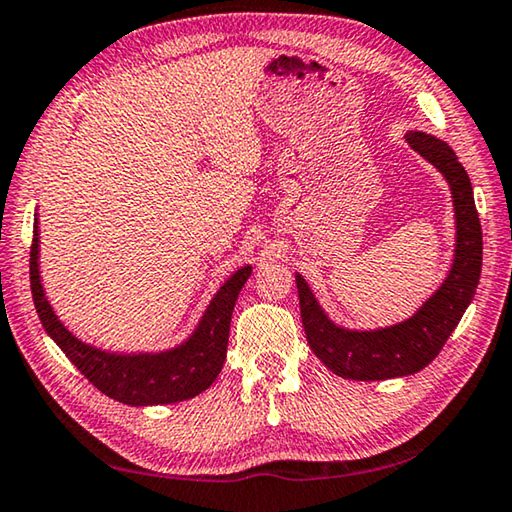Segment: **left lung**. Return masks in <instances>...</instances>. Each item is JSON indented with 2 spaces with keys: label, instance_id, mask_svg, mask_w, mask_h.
Instances as JSON below:
<instances>
[{
  "label": "left lung",
  "instance_id": "left-lung-1",
  "mask_svg": "<svg viewBox=\"0 0 512 512\" xmlns=\"http://www.w3.org/2000/svg\"><path fill=\"white\" fill-rule=\"evenodd\" d=\"M412 150L440 170L456 209V255L440 289L401 323L376 330L337 326L321 310L305 278L296 273L307 344L326 367L348 380H387L417 373L442 351L476 294L483 264V232L467 170L449 145L426 132H408Z\"/></svg>",
  "mask_w": 512,
  "mask_h": 512
}]
</instances>
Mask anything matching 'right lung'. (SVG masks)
<instances>
[{
    "instance_id": "add662e5",
    "label": "right lung",
    "mask_w": 512,
    "mask_h": 512,
    "mask_svg": "<svg viewBox=\"0 0 512 512\" xmlns=\"http://www.w3.org/2000/svg\"><path fill=\"white\" fill-rule=\"evenodd\" d=\"M38 214L34 218V243H31L29 275L31 294L38 319L56 346L68 360L107 394L109 399L125 405H166L193 399L214 383L223 369L227 339H230L232 310L241 287L253 273V266H241L216 291L207 305L196 330L180 346L161 353H109L91 344H84L63 326L54 314L50 300L45 298L38 269Z\"/></svg>"
}]
</instances>
